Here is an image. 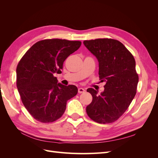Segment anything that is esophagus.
<instances>
[{
	"label": "esophagus",
	"mask_w": 158,
	"mask_h": 158,
	"mask_svg": "<svg viewBox=\"0 0 158 158\" xmlns=\"http://www.w3.org/2000/svg\"><path fill=\"white\" fill-rule=\"evenodd\" d=\"M78 92L79 94H82V93H84L85 92V90L82 88H80L78 89Z\"/></svg>",
	"instance_id": "obj_1"
}]
</instances>
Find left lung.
Instances as JSON below:
<instances>
[{
	"instance_id": "1",
	"label": "left lung",
	"mask_w": 158,
	"mask_h": 158,
	"mask_svg": "<svg viewBox=\"0 0 158 158\" xmlns=\"http://www.w3.org/2000/svg\"><path fill=\"white\" fill-rule=\"evenodd\" d=\"M83 43L98 59L99 80L106 82L100 94L93 88L87 89L93 98L86 107L87 114L98 123H113L125 112L136 95L138 76L135 60L117 40L97 39Z\"/></svg>"
}]
</instances>
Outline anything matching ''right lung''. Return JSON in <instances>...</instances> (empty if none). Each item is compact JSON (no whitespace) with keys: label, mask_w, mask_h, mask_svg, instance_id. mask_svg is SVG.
<instances>
[{"label":"right lung","mask_w":158,"mask_h":158,"mask_svg":"<svg viewBox=\"0 0 158 158\" xmlns=\"http://www.w3.org/2000/svg\"><path fill=\"white\" fill-rule=\"evenodd\" d=\"M81 45L78 41L52 39L37 42L17 66L16 84L22 102L31 115L52 123L63 115L69 99L78 93L76 85L58 83L64 61Z\"/></svg>","instance_id":"add662e5"}]
</instances>
